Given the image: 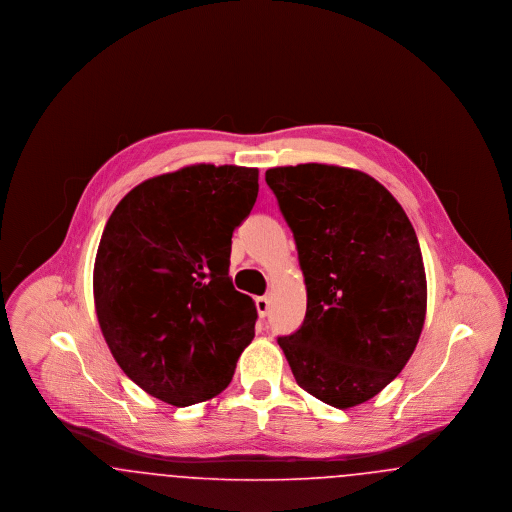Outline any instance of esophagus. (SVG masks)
Here are the masks:
<instances>
[{
  "label": "esophagus",
  "mask_w": 512,
  "mask_h": 512,
  "mask_svg": "<svg viewBox=\"0 0 512 512\" xmlns=\"http://www.w3.org/2000/svg\"><path fill=\"white\" fill-rule=\"evenodd\" d=\"M255 305H257V313H259V317H267L268 311H270V297H267V295L257 297V299H255Z\"/></svg>",
  "instance_id": "esophagus-1"
}]
</instances>
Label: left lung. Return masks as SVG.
<instances>
[{
	"label": "left lung",
	"instance_id": "left-lung-1",
	"mask_svg": "<svg viewBox=\"0 0 512 512\" xmlns=\"http://www.w3.org/2000/svg\"><path fill=\"white\" fill-rule=\"evenodd\" d=\"M292 228L307 313L278 338L295 382L349 409L372 399L413 355L426 318V272L413 224L372 176L336 165L265 174Z\"/></svg>",
	"mask_w": 512,
	"mask_h": 512
}]
</instances>
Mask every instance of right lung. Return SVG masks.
Masks as SVG:
<instances>
[{
    "instance_id": "obj_1",
    "label": "right lung",
    "mask_w": 512,
    "mask_h": 512,
    "mask_svg": "<svg viewBox=\"0 0 512 512\" xmlns=\"http://www.w3.org/2000/svg\"><path fill=\"white\" fill-rule=\"evenodd\" d=\"M257 192V169L184 167L130 190L101 234V334L122 372L174 407L226 390L255 336V303L234 288L228 267L232 232Z\"/></svg>"
}]
</instances>
